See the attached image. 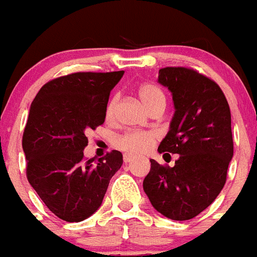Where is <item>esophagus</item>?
<instances>
[{"mask_svg": "<svg viewBox=\"0 0 257 257\" xmlns=\"http://www.w3.org/2000/svg\"><path fill=\"white\" fill-rule=\"evenodd\" d=\"M134 161V157L130 154H124L123 156V162L124 163H131Z\"/></svg>", "mask_w": 257, "mask_h": 257, "instance_id": "esophagus-1", "label": "esophagus"}]
</instances>
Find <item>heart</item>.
Listing matches in <instances>:
<instances>
[{
    "label": "heart",
    "instance_id": "1",
    "mask_svg": "<svg viewBox=\"0 0 257 257\" xmlns=\"http://www.w3.org/2000/svg\"><path fill=\"white\" fill-rule=\"evenodd\" d=\"M138 95H139L140 100H142V103L144 104V106L148 109L149 112H152L153 109L158 108V106L165 108V95L156 86L149 85V83L142 85L139 90H138ZM115 104H117V97L113 96L109 100L108 105H106V118H110L114 114ZM154 142H156V135L153 133H148V131H131V133H126L123 135L118 136L117 139H115V145L123 152H126V153L142 154L149 151L152 148V145L154 144Z\"/></svg>",
    "mask_w": 257,
    "mask_h": 257
}]
</instances>
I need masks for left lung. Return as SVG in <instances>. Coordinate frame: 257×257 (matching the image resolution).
<instances>
[{"instance_id": "left-lung-1", "label": "left lung", "mask_w": 257, "mask_h": 257, "mask_svg": "<svg viewBox=\"0 0 257 257\" xmlns=\"http://www.w3.org/2000/svg\"><path fill=\"white\" fill-rule=\"evenodd\" d=\"M158 82L171 91L175 106L158 152L179 158L174 167L151 160L143 188L158 212L184 221L206 210L224 188L233 158L230 109L219 85L197 70L162 68Z\"/></svg>"}]
</instances>
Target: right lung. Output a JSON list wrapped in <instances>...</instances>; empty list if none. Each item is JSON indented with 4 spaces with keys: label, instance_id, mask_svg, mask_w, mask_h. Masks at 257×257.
I'll return each mask as SVG.
<instances>
[{
    "label": "right lung",
    "instance_id": "right-lung-1",
    "mask_svg": "<svg viewBox=\"0 0 257 257\" xmlns=\"http://www.w3.org/2000/svg\"><path fill=\"white\" fill-rule=\"evenodd\" d=\"M123 73L78 72L59 77L42 86L32 101L23 134L27 178L61 220L78 222L91 216L123 163L118 151L97 161L83 157L86 134L104 123L109 94Z\"/></svg>",
    "mask_w": 257,
    "mask_h": 257
}]
</instances>
